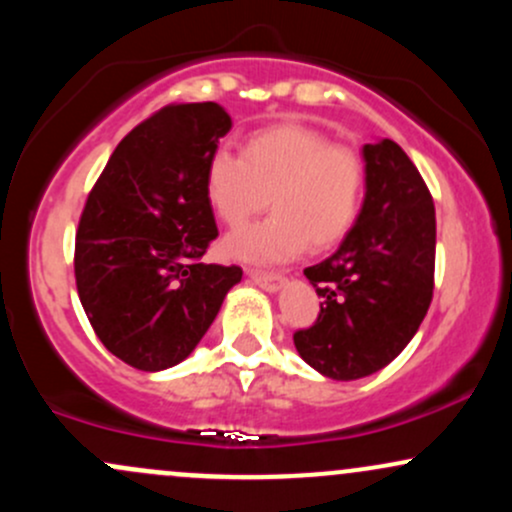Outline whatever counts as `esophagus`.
<instances>
[{"mask_svg":"<svg viewBox=\"0 0 512 512\" xmlns=\"http://www.w3.org/2000/svg\"><path fill=\"white\" fill-rule=\"evenodd\" d=\"M247 277L252 279L257 286L267 291H277L284 284V277L279 272H262V269H247Z\"/></svg>","mask_w":512,"mask_h":512,"instance_id":"1","label":"esophagus"}]
</instances>
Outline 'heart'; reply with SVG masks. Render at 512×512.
<instances>
[{
  "instance_id": "heart-1",
  "label": "heart",
  "mask_w": 512,
  "mask_h": 512,
  "mask_svg": "<svg viewBox=\"0 0 512 512\" xmlns=\"http://www.w3.org/2000/svg\"><path fill=\"white\" fill-rule=\"evenodd\" d=\"M204 189L213 213L240 228L267 206V221L230 235L223 250L252 262H279L330 250L350 233L364 196L362 157L318 128L282 121L247 133L240 157L216 150Z\"/></svg>"
}]
</instances>
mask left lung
<instances>
[{
    "label": "left lung",
    "mask_w": 512,
    "mask_h": 512,
    "mask_svg": "<svg viewBox=\"0 0 512 512\" xmlns=\"http://www.w3.org/2000/svg\"><path fill=\"white\" fill-rule=\"evenodd\" d=\"M367 194L338 252L303 274L320 296L294 345L316 372L362 379L396 359L423 323L435 289V204L393 140L364 145Z\"/></svg>",
    "instance_id": "1"
}]
</instances>
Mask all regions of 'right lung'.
<instances>
[{
    "instance_id": "right-lung-1",
    "label": "right lung",
    "mask_w": 512,
    "mask_h": 512,
    "mask_svg": "<svg viewBox=\"0 0 512 512\" xmlns=\"http://www.w3.org/2000/svg\"><path fill=\"white\" fill-rule=\"evenodd\" d=\"M230 116L167 104L116 145L87 196L75 282L101 345L140 372L174 367L204 338L238 265H206L218 238L204 172Z\"/></svg>"
}]
</instances>
